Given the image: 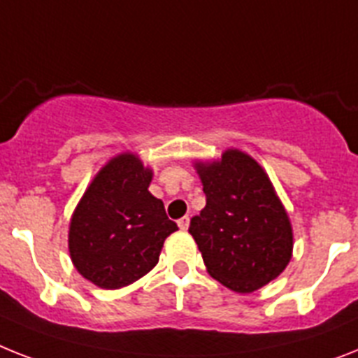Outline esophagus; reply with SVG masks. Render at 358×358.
Segmentation results:
<instances>
[{"label": "esophagus", "instance_id": "34e87169", "mask_svg": "<svg viewBox=\"0 0 358 358\" xmlns=\"http://www.w3.org/2000/svg\"><path fill=\"white\" fill-rule=\"evenodd\" d=\"M177 225H179V229L181 230H186L188 229V225H190V217H188V215H185V217H181V220L177 221Z\"/></svg>", "mask_w": 358, "mask_h": 358}]
</instances>
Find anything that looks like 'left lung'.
<instances>
[{
	"mask_svg": "<svg viewBox=\"0 0 358 358\" xmlns=\"http://www.w3.org/2000/svg\"><path fill=\"white\" fill-rule=\"evenodd\" d=\"M206 206L190 220L212 278L236 292L264 287L287 267L292 229L267 173L239 150L197 164Z\"/></svg>",
	"mask_w": 358,
	"mask_h": 358,
	"instance_id": "obj_1",
	"label": "left lung"
}]
</instances>
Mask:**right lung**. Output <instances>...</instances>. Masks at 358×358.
I'll use <instances>...</instances> for the list:
<instances>
[{"label":"right lung","instance_id":"1","mask_svg":"<svg viewBox=\"0 0 358 358\" xmlns=\"http://www.w3.org/2000/svg\"><path fill=\"white\" fill-rule=\"evenodd\" d=\"M152 170L131 153L106 164L76 206L69 227L71 259L85 280L119 289L143 278L176 232L162 201L148 192Z\"/></svg>","mask_w":358,"mask_h":358}]
</instances>
